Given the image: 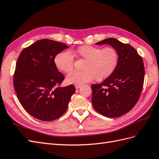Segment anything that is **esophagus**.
<instances>
[{
	"label": "esophagus",
	"mask_w": 159,
	"mask_h": 159,
	"mask_svg": "<svg viewBox=\"0 0 159 159\" xmlns=\"http://www.w3.org/2000/svg\"><path fill=\"white\" fill-rule=\"evenodd\" d=\"M80 87H81V85H80V84H75V89H79Z\"/></svg>",
	"instance_id": "34e87169"
}]
</instances>
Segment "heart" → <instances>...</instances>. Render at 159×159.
<instances>
[{
    "mask_svg": "<svg viewBox=\"0 0 159 159\" xmlns=\"http://www.w3.org/2000/svg\"><path fill=\"white\" fill-rule=\"evenodd\" d=\"M75 56L85 60L83 71H74L67 76L69 84H82L95 80L98 81L107 79L116 69L119 61V54L114 48L84 45L78 48ZM57 68L68 74L74 70V57L69 52H60L55 57Z\"/></svg>",
    "mask_w": 159,
    "mask_h": 159,
    "instance_id": "obj_1",
    "label": "heart"
}]
</instances>
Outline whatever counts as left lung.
Segmentation results:
<instances>
[{
	"instance_id": "1",
	"label": "left lung",
	"mask_w": 159,
	"mask_h": 159,
	"mask_svg": "<svg viewBox=\"0 0 159 159\" xmlns=\"http://www.w3.org/2000/svg\"><path fill=\"white\" fill-rule=\"evenodd\" d=\"M110 44L119 54V61L113 73L100 84H93V107L107 117H118L128 113L140 98L145 79L142 57L128 44L109 38L96 43Z\"/></svg>"
}]
</instances>
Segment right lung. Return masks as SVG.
Returning <instances> with one entry per match:
<instances>
[{
    "instance_id": "1",
    "label": "right lung",
    "mask_w": 159,
    "mask_h": 159,
    "mask_svg": "<svg viewBox=\"0 0 159 159\" xmlns=\"http://www.w3.org/2000/svg\"><path fill=\"white\" fill-rule=\"evenodd\" d=\"M68 46L48 39L25 48L18 56L13 85L23 108L44 121L58 119L68 109L75 91L73 84L61 88L64 76L57 71L54 59Z\"/></svg>"
}]
</instances>
